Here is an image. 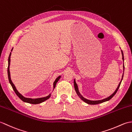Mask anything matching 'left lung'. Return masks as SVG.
Here are the masks:
<instances>
[{
  "instance_id": "1",
  "label": "left lung",
  "mask_w": 132,
  "mask_h": 132,
  "mask_svg": "<svg viewBox=\"0 0 132 132\" xmlns=\"http://www.w3.org/2000/svg\"><path fill=\"white\" fill-rule=\"evenodd\" d=\"M121 54H122V61H123V71L124 72V54H123V52H122V51L121 50ZM123 76H124V73L123 74H122V78H121V80L120 81V83L119 84V85L117 87L116 89L115 90V92H114L113 93V94H112L110 96H108V97L107 98H104L103 99H102V100H98V101H91V100H89V99H87L85 98H84V96L82 95L81 94V93H80V92H79V89H78V85L77 83H76V80L75 79L74 80V86H75V91L76 93H77V95L80 97V98L81 99L82 101H83L84 102H85L87 104H100V103H103V102H107V101H108L109 100H110V99L112 98L113 96L115 95L116 94V93H117V92H118V90L120 86V84L121 83V81L122 80V78H123Z\"/></svg>"
}]
</instances>
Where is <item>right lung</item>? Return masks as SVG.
<instances>
[{
	"instance_id": "obj_1",
	"label": "right lung",
	"mask_w": 132,
	"mask_h": 132,
	"mask_svg": "<svg viewBox=\"0 0 132 132\" xmlns=\"http://www.w3.org/2000/svg\"><path fill=\"white\" fill-rule=\"evenodd\" d=\"M13 48L11 50V52L12 51ZM11 52H10V56L8 57V70H7V72H8V80L10 83L11 84V85L12 87V88L14 90V92H15V93L16 94V95L19 96V98L22 100L23 102H26V103H30V104H39L41 103L42 102H45V101L47 100L48 99H49L50 98V96L51 95V93L50 94L47 96H45V97H42V98H26L25 96H23L22 94H21L17 90L16 88V86H14V85L13 84V83L12 82V81L11 80V75H10V62H11ZM61 77V76H59V77H57L56 80H55V81L53 83V92L54 89L55 88V86H56V84L58 82V81L59 80V79Z\"/></svg>"
}]
</instances>
